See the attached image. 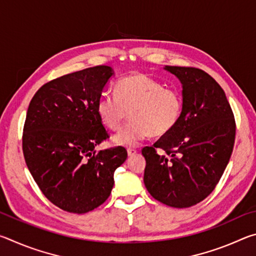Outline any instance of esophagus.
Segmentation results:
<instances>
[{
	"label": "esophagus",
	"instance_id": "34e87169",
	"mask_svg": "<svg viewBox=\"0 0 256 256\" xmlns=\"http://www.w3.org/2000/svg\"><path fill=\"white\" fill-rule=\"evenodd\" d=\"M136 154V150L133 149V148H128V154L130 156V157H132V156H134Z\"/></svg>",
	"mask_w": 256,
	"mask_h": 256
}]
</instances>
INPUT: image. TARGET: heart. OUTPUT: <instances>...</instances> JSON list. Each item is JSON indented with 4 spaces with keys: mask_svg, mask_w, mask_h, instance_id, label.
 Listing matches in <instances>:
<instances>
[{
    "mask_svg": "<svg viewBox=\"0 0 256 256\" xmlns=\"http://www.w3.org/2000/svg\"><path fill=\"white\" fill-rule=\"evenodd\" d=\"M96 110L110 131L120 130L128 112L131 122L112 141L118 146H134L150 134L164 136L174 130L183 112V97L154 78L136 73L120 79L115 86V94H100Z\"/></svg>",
    "mask_w": 256,
    "mask_h": 256,
    "instance_id": "obj_1",
    "label": "heart"
}]
</instances>
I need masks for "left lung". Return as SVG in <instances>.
Segmentation results:
<instances>
[{"mask_svg":"<svg viewBox=\"0 0 256 256\" xmlns=\"http://www.w3.org/2000/svg\"><path fill=\"white\" fill-rule=\"evenodd\" d=\"M164 68L180 81L183 112L174 130L142 149L144 182L156 200L188 208L204 200L222 178L235 144L236 124L224 92L206 72Z\"/></svg>","mask_w":256,"mask_h":256,"instance_id":"8db88e82","label":"left lung"}]
</instances>
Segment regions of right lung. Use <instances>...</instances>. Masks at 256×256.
Instances as JSON below:
<instances>
[{
	"instance_id": "obj_1",
	"label": "right lung",
	"mask_w": 256,
	"mask_h": 256,
	"mask_svg": "<svg viewBox=\"0 0 256 256\" xmlns=\"http://www.w3.org/2000/svg\"><path fill=\"white\" fill-rule=\"evenodd\" d=\"M114 74L107 66L88 68L47 82L29 104L22 150L34 182L64 211L86 214L105 202L114 172L128 158L123 146L96 151L110 138L96 105Z\"/></svg>"
}]
</instances>
